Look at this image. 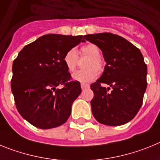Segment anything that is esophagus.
Listing matches in <instances>:
<instances>
[{
  "mask_svg": "<svg viewBox=\"0 0 160 160\" xmlns=\"http://www.w3.org/2000/svg\"><path fill=\"white\" fill-rule=\"evenodd\" d=\"M80 86H81L82 90L85 89V88H88V87H89V85H88V84H80Z\"/></svg>",
  "mask_w": 160,
  "mask_h": 160,
  "instance_id": "obj_1",
  "label": "esophagus"
}]
</instances>
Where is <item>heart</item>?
I'll return each instance as SVG.
<instances>
[{
	"instance_id": "heart-1",
	"label": "heart",
	"mask_w": 160,
	"mask_h": 160,
	"mask_svg": "<svg viewBox=\"0 0 160 160\" xmlns=\"http://www.w3.org/2000/svg\"><path fill=\"white\" fill-rule=\"evenodd\" d=\"M80 55L88 57L84 68L86 70L77 71L72 75V79L80 83H88L95 80L97 72L103 68V63L101 59V51L97 46L92 43H88L80 48ZM78 63V52L75 48L68 50L63 56V63L66 68L70 72L76 69Z\"/></svg>"
}]
</instances>
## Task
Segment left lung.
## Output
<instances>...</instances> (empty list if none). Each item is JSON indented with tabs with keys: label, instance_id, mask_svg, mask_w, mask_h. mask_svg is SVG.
I'll return each mask as SVG.
<instances>
[{
	"label": "left lung",
	"instance_id": "1",
	"mask_svg": "<svg viewBox=\"0 0 160 160\" xmlns=\"http://www.w3.org/2000/svg\"><path fill=\"white\" fill-rule=\"evenodd\" d=\"M84 37L101 50L106 63L101 77L90 86L94 93L92 114L106 126L126 124L138 113L143 101L147 85L143 56L138 48L117 34L99 33ZM102 84H108L111 90Z\"/></svg>",
	"mask_w": 160,
	"mask_h": 160
}]
</instances>
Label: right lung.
Here are the masks:
<instances>
[{"instance_id": "right-lung-1", "label": "right lung", "mask_w": 160, "mask_h": 160, "mask_svg": "<svg viewBox=\"0 0 160 160\" xmlns=\"http://www.w3.org/2000/svg\"><path fill=\"white\" fill-rule=\"evenodd\" d=\"M84 39L81 35L46 34L25 46L13 61L11 89L15 105L35 127L55 128L70 117L81 88L80 82L71 80L63 56ZM61 85L63 88H58Z\"/></svg>"}]
</instances>
